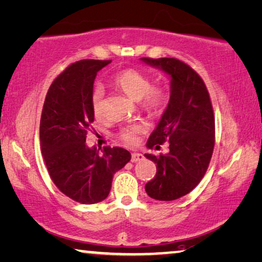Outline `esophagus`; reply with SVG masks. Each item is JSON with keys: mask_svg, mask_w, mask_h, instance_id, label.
I'll use <instances>...</instances> for the list:
<instances>
[{"mask_svg": "<svg viewBox=\"0 0 262 262\" xmlns=\"http://www.w3.org/2000/svg\"><path fill=\"white\" fill-rule=\"evenodd\" d=\"M144 159V156L142 154H136V152H134V154L131 155V162L132 163H137V162H140V160Z\"/></svg>", "mask_w": 262, "mask_h": 262, "instance_id": "esophagus-1", "label": "esophagus"}]
</instances>
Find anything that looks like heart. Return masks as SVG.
Segmentation results:
<instances>
[{
	"label": "heart",
	"mask_w": 262,
	"mask_h": 262,
	"mask_svg": "<svg viewBox=\"0 0 262 262\" xmlns=\"http://www.w3.org/2000/svg\"><path fill=\"white\" fill-rule=\"evenodd\" d=\"M114 84L122 90L127 97L135 102H139L145 111L150 114H158L166 99V91L160 85H152L151 77L136 69H125L119 71L114 77ZM104 107V90L100 85H96L91 94V108L96 117L102 115ZM144 131L142 124H131L122 127L119 137L126 144H135L137 136Z\"/></svg>",
	"instance_id": "heart-1"
}]
</instances>
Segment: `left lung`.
Segmentation results:
<instances>
[{
  "label": "left lung",
  "mask_w": 262,
  "mask_h": 262,
  "mask_svg": "<svg viewBox=\"0 0 262 262\" xmlns=\"http://www.w3.org/2000/svg\"><path fill=\"white\" fill-rule=\"evenodd\" d=\"M170 76V100L146 146L166 155H145L157 164L156 177L145 191L156 200L171 201L190 193L207 171L214 148L215 124L207 88L200 76L177 58H140Z\"/></svg>",
  "instance_id": "obj_1"
}]
</instances>
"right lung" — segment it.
I'll return each instance as SVG.
<instances>
[{
  "label": "right lung",
  "instance_id": "right-lung-1",
  "mask_svg": "<svg viewBox=\"0 0 262 262\" xmlns=\"http://www.w3.org/2000/svg\"><path fill=\"white\" fill-rule=\"evenodd\" d=\"M111 61L83 59L71 64L48 90L39 124L42 155L52 182L63 194L80 204L106 199L114 174L130 162L122 147L85 144L95 120L91 94L97 72Z\"/></svg>",
  "mask_w": 262,
  "mask_h": 262
}]
</instances>
